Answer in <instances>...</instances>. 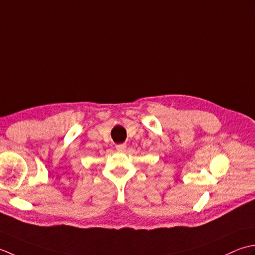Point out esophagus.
I'll list each match as a JSON object with an SVG mask.
<instances>
[{"label": "esophagus", "mask_w": 255, "mask_h": 255, "mask_svg": "<svg viewBox=\"0 0 255 255\" xmlns=\"http://www.w3.org/2000/svg\"><path fill=\"white\" fill-rule=\"evenodd\" d=\"M117 149L119 150V152H122V150H124L127 148V144H124V143H122V144H118L117 145Z\"/></svg>", "instance_id": "1"}]
</instances>
